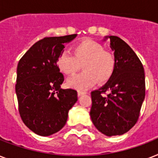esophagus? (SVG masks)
Masks as SVG:
<instances>
[{
    "instance_id": "esophagus-1",
    "label": "esophagus",
    "mask_w": 158,
    "mask_h": 158,
    "mask_svg": "<svg viewBox=\"0 0 158 158\" xmlns=\"http://www.w3.org/2000/svg\"><path fill=\"white\" fill-rule=\"evenodd\" d=\"M87 92L85 91H78V96L80 97L82 96V95H84V94H86Z\"/></svg>"
}]
</instances>
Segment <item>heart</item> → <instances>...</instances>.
Segmentation results:
<instances>
[{"mask_svg":"<svg viewBox=\"0 0 158 158\" xmlns=\"http://www.w3.org/2000/svg\"><path fill=\"white\" fill-rule=\"evenodd\" d=\"M58 69L67 75L74 74L83 65V73L67 80V85L84 91L96 84L107 81L115 69V56L103 46L91 39H84L73 48V55L60 54L57 58Z\"/></svg>","mask_w":158,"mask_h":158,"instance_id":"1","label":"heart"}]
</instances>
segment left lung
<instances>
[{
    "mask_svg": "<svg viewBox=\"0 0 158 158\" xmlns=\"http://www.w3.org/2000/svg\"><path fill=\"white\" fill-rule=\"evenodd\" d=\"M114 52L115 69L108 81L91 93V120L106 136L124 135L136 124L145 98L144 69L132 48L116 36H106ZM108 91L106 95H104Z\"/></svg>",
    "mask_w": 158,
    "mask_h": 158,
    "instance_id": "8db88e82",
    "label": "left lung"
}]
</instances>
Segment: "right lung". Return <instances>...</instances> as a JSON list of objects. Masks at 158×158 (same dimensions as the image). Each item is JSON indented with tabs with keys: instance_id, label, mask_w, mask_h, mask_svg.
<instances>
[{
	"instance_id": "obj_1",
	"label": "right lung",
	"mask_w": 158,
	"mask_h": 158,
	"mask_svg": "<svg viewBox=\"0 0 158 158\" xmlns=\"http://www.w3.org/2000/svg\"><path fill=\"white\" fill-rule=\"evenodd\" d=\"M77 34L45 38L33 44L19 61L15 92L24 125L40 136L64 127L69 109L78 100L77 91L63 89L64 76L56 64L64 44Z\"/></svg>"
}]
</instances>
